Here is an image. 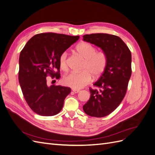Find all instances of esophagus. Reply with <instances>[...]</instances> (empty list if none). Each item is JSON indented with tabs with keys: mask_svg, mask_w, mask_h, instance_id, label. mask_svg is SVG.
<instances>
[{
	"mask_svg": "<svg viewBox=\"0 0 155 155\" xmlns=\"http://www.w3.org/2000/svg\"><path fill=\"white\" fill-rule=\"evenodd\" d=\"M72 91L74 92V93H78V92H79V90H77V89H73L72 90Z\"/></svg>",
	"mask_w": 155,
	"mask_h": 155,
	"instance_id": "obj_1",
	"label": "esophagus"
}]
</instances>
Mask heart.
I'll list each match as a JSON object with an SVG mask.
<instances>
[{
	"label": "heart",
	"mask_w": 155,
	"mask_h": 155,
	"mask_svg": "<svg viewBox=\"0 0 155 155\" xmlns=\"http://www.w3.org/2000/svg\"><path fill=\"white\" fill-rule=\"evenodd\" d=\"M76 51L85 59L81 70L83 72H72L63 79L64 85L74 89H80L86 86L92 81V76L97 79L104 72L107 65V56L103 51H97L96 48L92 45L82 42L78 44ZM68 54L63 51L61 54L59 59L60 67L64 71L68 70Z\"/></svg>",
	"instance_id": "1"
}]
</instances>
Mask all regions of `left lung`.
<instances>
[{
	"label": "left lung",
	"instance_id": "obj_1",
	"mask_svg": "<svg viewBox=\"0 0 155 155\" xmlns=\"http://www.w3.org/2000/svg\"><path fill=\"white\" fill-rule=\"evenodd\" d=\"M83 41L100 47L107 54L108 61L104 72L90 87L91 97L83 105L87 114L102 118L119 106L127 90L131 70V53L119 37L108 34H92L83 36Z\"/></svg>",
	"mask_w": 155,
	"mask_h": 155
}]
</instances>
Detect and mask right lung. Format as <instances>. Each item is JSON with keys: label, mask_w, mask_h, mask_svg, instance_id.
Returning <instances> with one entry per match:
<instances>
[{"label": "right lung", "mask_w": 155, "mask_h": 155, "mask_svg": "<svg viewBox=\"0 0 155 155\" xmlns=\"http://www.w3.org/2000/svg\"><path fill=\"white\" fill-rule=\"evenodd\" d=\"M79 38V36L43 33L32 37L21 50L18 81L27 104L36 114L51 116L61 110L71 89L50 86L48 80L60 78L59 56Z\"/></svg>", "instance_id": "add662e5"}]
</instances>
